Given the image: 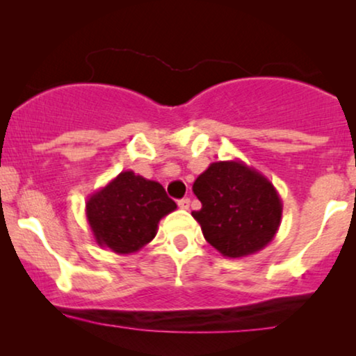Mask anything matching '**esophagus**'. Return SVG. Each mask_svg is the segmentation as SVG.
Instances as JSON below:
<instances>
[{"mask_svg":"<svg viewBox=\"0 0 356 356\" xmlns=\"http://www.w3.org/2000/svg\"><path fill=\"white\" fill-rule=\"evenodd\" d=\"M178 206H179V209H183V211H188L189 206H191V201H189L188 197H184V199H181V201H178Z\"/></svg>","mask_w":356,"mask_h":356,"instance_id":"34e87169","label":"esophagus"}]
</instances>
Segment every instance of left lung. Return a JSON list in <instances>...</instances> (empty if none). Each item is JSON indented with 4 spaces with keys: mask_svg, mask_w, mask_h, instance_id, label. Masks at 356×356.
<instances>
[{
    "mask_svg": "<svg viewBox=\"0 0 356 356\" xmlns=\"http://www.w3.org/2000/svg\"><path fill=\"white\" fill-rule=\"evenodd\" d=\"M207 243L225 257L254 254L272 241L282 220V199L269 179L241 160L209 165L193 184Z\"/></svg>",
    "mask_w": 356,
    "mask_h": 356,
    "instance_id": "obj_1",
    "label": "left lung"
}]
</instances>
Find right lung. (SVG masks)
<instances>
[{"label": "right lung", "instance_id": "obj_1", "mask_svg": "<svg viewBox=\"0 0 356 356\" xmlns=\"http://www.w3.org/2000/svg\"><path fill=\"white\" fill-rule=\"evenodd\" d=\"M175 209L162 184L128 170L90 194L86 217L99 246L131 254L154 240L159 222Z\"/></svg>", "mask_w": 356, "mask_h": 356}]
</instances>
